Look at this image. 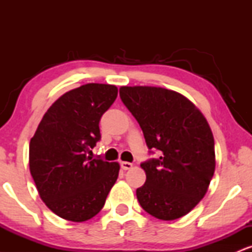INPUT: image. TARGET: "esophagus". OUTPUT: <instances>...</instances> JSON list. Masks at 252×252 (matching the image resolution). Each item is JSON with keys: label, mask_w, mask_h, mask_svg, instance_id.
I'll use <instances>...</instances> for the list:
<instances>
[{"label": "esophagus", "mask_w": 252, "mask_h": 252, "mask_svg": "<svg viewBox=\"0 0 252 252\" xmlns=\"http://www.w3.org/2000/svg\"><path fill=\"white\" fill-rule=\"evenodd\" d=\"M121 167H122V169L124 170H128L132 167V163L126 162V161H122V162H121Z\"/></svg>", "instance_id": "34e87169"}]
</instances>
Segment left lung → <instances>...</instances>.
<instances>
[{
  "mask_svg": "<svg viewBox=\"0 0 252 252\" xmlns=\"http://www.w3.org/2000/svg\"><path fill=\"white\" fill-rule=\"evenodd\" d=\"M120 97L142 129L149 153L147 179L136 189L142 209L161 220L187 215L206 194L216 168L215 140L206 118L186 97L153 86H122Z\"/></svg>",
  "mask_w": 252,
  "mask_h": 252,
  "instance_id": "8db88e82",
  "label": "left lung"
}]
</instances>
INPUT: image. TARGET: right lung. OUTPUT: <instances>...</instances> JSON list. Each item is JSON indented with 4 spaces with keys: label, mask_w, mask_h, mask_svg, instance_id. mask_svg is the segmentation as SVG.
<instances>
[{
    "label": "right lung",
    "mask_w": 252,
    "mask_h": 252,
    "mask_svg": "<svg viewBox=\"0 0 252 252\" xmlns=\"http://www.w3.org/2000/svg\"><path fill=\"white\" fill-rule=\"evenodd\" d=\"M109 84H86L66 92L43 115L30 143V169L40 198L52 212L85 221L103 209L120 172L117 162L92 158L99 121L117 97Z\"/></svg>",
    "instance_id": "right-lung-1"
}]
</instances>
